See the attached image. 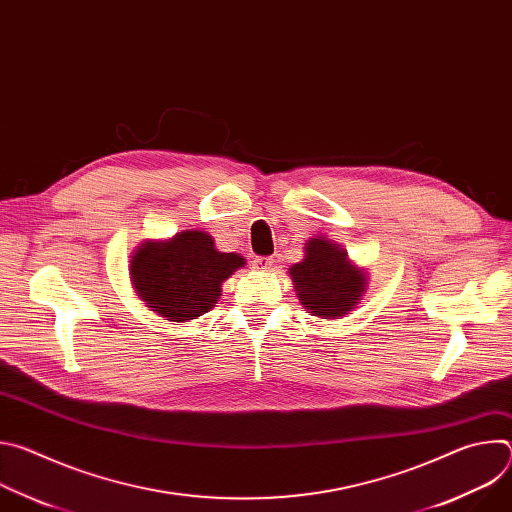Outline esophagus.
<instances>
[{
	"mask_svg": "<svg viewBox=\"0 0 512 512\" xmlns=\"http://www.w3.org/2000/svg\"><path fill=\"white\" fill-rule=\"evenodd\" d=\"M253 267L257 271H269L273 267V259L271 257H255L253 259Z\"/></svg>",
	"mask_w": 512,
	"mask_h": 512,
	"instance_id": "1",
	"label": "esophagus"
}]
</instances>
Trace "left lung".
Here are the masks:
<instances>
[{"instance_id":"8db88e82","label":"left lung","mask_w":512,"mask_h":512,"mask_svg":"<svg viewBox=\"0 0 512 512\" xmlns=\"http://www.w3.org/2000/svg\"><path fill=\"white\" fill-rule=\"evenodd\" d=\"M304 253V259L291 265L287 273L308 314L322 320H338L350 314L367 291V269L354 265L346 249L324 235L312 237Z\"/></svg>"}]
</instances>
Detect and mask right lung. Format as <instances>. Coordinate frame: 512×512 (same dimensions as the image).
Segmentation results:
<instances>
[{
  "label": "right lung",
  "instance_id": "1",
  "mask_svg": "<svg viewBox=\"0 0 512 512\" xmlns=\"http://www.w3.org/2000/svg\"><path fill=\"white\" fill-rule=\"evenodd\" d=\"M245 267L239 253H221L206 231H182L166 241H143L131 255L135 294L168 322H190L212 310L223 283Z\"/></svg>",
  "mask_w": 512,
  "mask_h": 512
}]
</instances>
